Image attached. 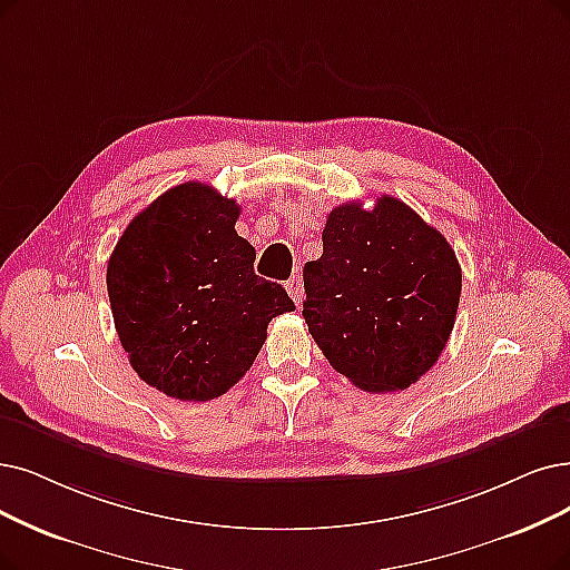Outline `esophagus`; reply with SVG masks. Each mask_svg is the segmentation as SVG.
<instances>
[{"label":"esophagus","instance_id":"esophagus-1","mask_svg":"<svg viewBox=\"0 0 570 570\" xmlns=\"http://www.w3.org/2000/svg\"><path fill=\"white\" fill-rule=\"evenodd\" d=\"M285 289H287V294L292 297V302L297 304V306L304 302V285H302V278H299V276H292V278L285 283Z\"/></svg>","mask_w":570,"mask_h":570}]
</instances>
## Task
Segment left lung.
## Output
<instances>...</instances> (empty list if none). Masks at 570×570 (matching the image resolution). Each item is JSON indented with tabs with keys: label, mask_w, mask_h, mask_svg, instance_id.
<instances>
[{
	"label": "left lung",
	"mask_w": 570,
	"mask_h": 570,
	"mask_svg": "<svg viewBox=\"0 0 570 570\" xmlns=\"http://www.w3.org/2000/svg\"><path fill=\"white\" fill-rule=\"evenodd\" d=\"M461 266L406 203H344L304 266V321L332 367L367 393H397L442 355L456 323Z\"/></svg>",
	"instance_id": "8db88e82"
}]
</instances>
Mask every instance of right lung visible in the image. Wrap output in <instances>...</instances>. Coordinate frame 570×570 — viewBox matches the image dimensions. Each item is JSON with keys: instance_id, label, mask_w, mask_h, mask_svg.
I'll return each instance as SVG.
<instances>
[{"instance_id": "add662e5", "label": "right lung", "mask_w": 570, "mask_h": 570, "mask_svg": "<svg viewBox=\"0 0 570 570\" xmlns=\"http://www.w3.org/2000/svg\"><path fill=\"white\" fill-rule=\"evenodd\" d=\"M238 203L200 181L158 196L126 226L107 264V294L130 367L185 402L243 379L273 317L294 311L283 285L255 276L236 234Z\"/></svg>"}]
</instances>
